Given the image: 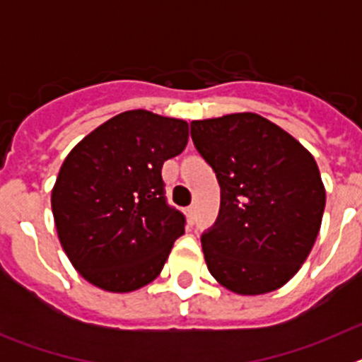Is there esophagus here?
I'll return each instance as SVG.
<instances>
[{"mask_svg":"<svg viewBox=\"0 0 362 362\" xmlns=\"http://www.w3.org/2000/svg\"><path fill=\"white\" fill-rule=\"evenodd\" d=\"M185 214H187L188 223H190V225H194V221H196V206H188V209L185 210Z\"/></svg>","mask_w":362,"mask_h":362,"instance_id":"34e87169","label":"esophagus"}]
</instances>
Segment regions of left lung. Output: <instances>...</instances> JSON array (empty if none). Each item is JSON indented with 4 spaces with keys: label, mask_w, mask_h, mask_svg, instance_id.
Here are the masks:
<instances>
[{
    "label": "left lung",
    "mask_w": 362,
    "mask_h": 362,
    "mask_svg": "<svg viewBox=\"0 0 362 362\" xmlns=\"http://www.w3.org/2000/svg\"><path fill=\"white\" fill-rule=\"evenodd\" d=\"M192 139L221 187L217 223L201 238L214 279L238 296L296 276L321 230L326 190L312 153L254 112L192 121Z\"/></svg>",
    "instance_id": "obj_1"
}]
</instances>
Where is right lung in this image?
Instances as JSON below:
<instances>
[{"instance_id": "1", "label": "right lung", "mask_w": 362, "mask_h": 362, "mask_svg": "<svg viewBox=\"0 0 362 362\" xmlns=\"http://www.w3.org/2000/svg\"><path fill=\"white\" fill-rule=\"evenodd\" d=\"M188 123L148 110L110 117L69 152L50 196L54 225L79 276L127 293L161 274L185 217L163 196L161 168L183 152Z\"/></svg>"}]
</instances>
